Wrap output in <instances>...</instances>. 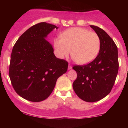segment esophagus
I'll use <instances>...</instances> for the list:
<instances>
[{
	"instance_id": "34e87169",
	"label": "esophagus",
	"mask_w": 128,
	"mask_h": 128,
	"mask_svg": "<svg viewBox=\"0 0 128 128\" xmlns=\"http://www.w3.org/2000/svg\"><path fill=\"white\" fill-rule=\"evenodd\" d=\"M72 66L70 65V64H69V66H68V69H72Z\"/></svg>"
}]
</instances>
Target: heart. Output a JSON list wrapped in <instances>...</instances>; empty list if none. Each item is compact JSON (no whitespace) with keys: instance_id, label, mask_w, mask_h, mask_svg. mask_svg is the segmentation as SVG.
Returning a JSON list of instances; mask_svg holds the SVG:
<instances>
[{"instance_id":"1","label":"heart","mask_w":128,"mask_h":128,"mask_svg":"<svg viewBox=\"0 0 128 128\" xmlns=\"http://www.w3.org/2000/svg\"><path fill=\"white\" fill-rule=\"evenodd\" d=\"M61 38L54 40V52L59 59L70 53L75 62L80 64L94 60L100 48V40L96 32L80 27H73L62 32Z\"/></svg>"}]
</instances>
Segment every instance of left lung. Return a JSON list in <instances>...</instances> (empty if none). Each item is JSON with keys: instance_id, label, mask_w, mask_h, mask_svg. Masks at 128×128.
Here are the masks:
<instances>
[{"instance_id": "obj_1", "label": "left lung", "mask_w": 128, "mask_h": 128, "mask_svg": "<svg viewBox=\"0 0 128 128\" xmlns=\"http://www.w3.org/2000/svg\"><path fill=\"white\" fill-rule=\"evenodd\" d=\"M100 40L98 54L94 60L86 65H75L77 78L73 83L75 93L86 102H96L111 92L118 74V48L106 31L90 26Z\"/></svg>"}]
</instances>
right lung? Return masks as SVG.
<instances>
[{
  "label": "right lung",
  "mask_w": 128,
  "mask_h": 128,
  "mask_svg": "<svg viewBox=\"0 0 128 128\" xmlns=\"http://www.w3.org/2000/svg\"><path fill=\"white\" fill-rule=\"evenodd\" d=\"M58 27L42 22L25 31L12 50L9 77L16 92L32 102L46 99L58 78L65 73L68 63L57 58L45 38Z\"/></svg>",
  "instance_id": "obj_1"
}]
</instances>
